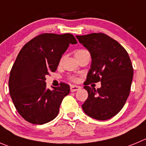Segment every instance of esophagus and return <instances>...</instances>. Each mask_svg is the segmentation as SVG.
<instances>
[{
	"instance_id": "34e87169",
	"label": "esophagus",
	"mask_w": 146,
	"mask_h": 146,
	"mask_svg": "<svg viewBox=\"0 0 146 146\" xmlns=\"http://www.w3.org/2000/svg\"><path fill=\"white\" fill-rule=\"evenodd\" d=\"M81 88V86H76V85H72L70 86V92H76V91H78Z\"/></svg>"
}]
</instances>
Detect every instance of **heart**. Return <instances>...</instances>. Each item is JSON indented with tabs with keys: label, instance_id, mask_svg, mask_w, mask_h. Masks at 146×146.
Returning <instances> with one entry per match:
<instances>
[{
	"label": "heart",
	"instance_id": "1",
	"mask_svg": "<svg viewBox=\"0 0 146 146\" xmlns=\"http://www.w3.org/2000/svg\"><path fill=\"white\" fill-rule=\"evenodd\" d=\"M85 52H87L86 50H77V51L76 52V55H78V54H83V53H85ZM72 80H76V78H71Z\"/></svg>",
	"mask_w": 146,
	"mask_h": 146
}]
</instances>
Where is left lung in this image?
<instances>
[{"instance_id":"1","label":"left lung","mask_w":146,"mask_h":146,"mask_svg":"<svg viewBox=\"0 0 146 146\" xmlns=\"http://www.w3.org/2000/svg\"><path fill=\"white\" fill-rule=\"evenodd\" d=\"M91 54L92 64L84 88L88 98L82 104L85 114L97 120L115 116L130 94L133 77L131 60L123 47L103 33L76 36ZM101 81L96 90L88 85Z\"/></svg>"}]
</instances>
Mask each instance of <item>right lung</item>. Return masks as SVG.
Returning <instances> with one entry per match:
<instances>
[{"mask_svg":"<svg viewBox=\"0 0 146 146\" xmlns=\"http://www.w3.org/2000/svg\"><path fill=\"white\" fill-rule=\"evenodd\" d=\"M77 43L71 34H42L28 42L12 67L9 92L18 112L27 122L43 125L56 117L70 86L47 88L46 76L56 70L62 55L70 44Z\"/></svg>","mask_w":146,"mask_h":146,"instance_id":"1","label":"right lung"}]
</instances>
